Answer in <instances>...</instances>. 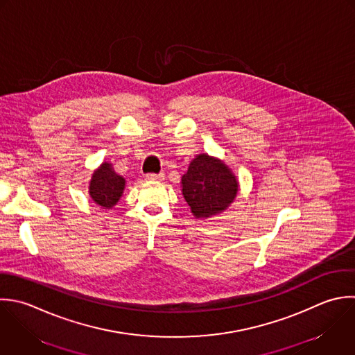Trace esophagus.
Returning a JSON list of instances; mask_svg holds the SVG:
<instances>
[{"instance_id":"esophagus-1","label":"esophagus","mask_w":355,"mask_h":355,"mask_svg":"<svg viewBox=\"0 0 355 355\" xmlns=\"http://www.w3.org/2000/svg\"><path fill=\"white\" fill-rule=\"evenodd\" d=\"M145 180L146 181H162L163 180V174H153V173H149L145 175Z\"/></svg>"}]
</instances>
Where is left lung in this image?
Here are the masks:
<instances>
[{
	"instance_id": "1",
	"label": "left lung",
	"mask_w": 355,
	"mask_h": 355,
	"mask_svg": "<svg viewBox=\"0 0 355 355\" xmlns=\"http://www.w3.org/2000/svg\"><path fill=\"white\" fill-rule=\"evenodd\" d=\"M182 195L198 218L220 214L235 200L239 189L231 168L207 153L198 155L181 177Z\"/></svg>"
}]
</instances>
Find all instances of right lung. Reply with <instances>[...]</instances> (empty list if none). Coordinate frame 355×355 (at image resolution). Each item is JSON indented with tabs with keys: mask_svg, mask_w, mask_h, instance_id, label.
<instances>
[{
	"mask_svg": "<svg viewBox=\"0 0 355 355\" xmlns=\"http://www.w3.org/2000/svg\"><path fill=\"white\" fill-rule=\"evenodd\" d=\"M125 180L119 175L110 163L103 162L89 181V196L102 209H112L123 195Z\"/></svg>",
	"mask_w": 355,
	"mask_h": 355,
	"instance_id": "add662e5",
	"label": "right lung"
}]
</instances>
